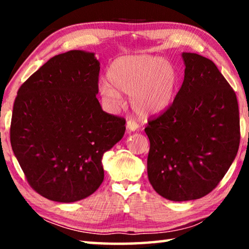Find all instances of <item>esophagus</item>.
<instances>
[{
	"instance_id": "1",
	"label": "esophagus",
	"mask_w": 249,
	"mask_h": 249,
	"mask_svg": "<svg viewBox=\"0 0 249 249\" xmlns=\"http://www.w3.org/2000/svg\"><path fill=\"white\" fill-rule=\"evenodd\" d=\"M126 128H127L128 130H132V132H134V130H136L138 128V124L133 120H128L127 123H126Z\"/></svg>"
}]
</instances>
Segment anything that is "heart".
Here are the masks:
<instances>
[{
  "label": "heart",
  "mask_w": 249,
  "mask_h": 249,
  "mask_svg": "<svg viewBox=\"0 0 249 249\" xmlns=\"http://www.w3.org/2000/svg\"><path fill=\"white\" fill-rule=\"evenodd\" d=\"M107 83L100 86L105 103L116 107L120 92L129 94V103L137 114L149 116L165 111L175 98L178 72L174 65L159 57L138 54L117 58L109 65Z\"/></svg>",
  "instance_id": "obj_1"
}]
</instances>
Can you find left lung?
I'll list each match as a JSON object with an SVG mask.
<instances>
[{"instance_id": "obj_1", "label": "left lung", "mask_w": 249, "mask_h": 249, "mask_svg": "<svg viewBox=\"0 0 249 249\" xmlns=\"http://www.w3.org/2000/svg\"><path fill=\"white\" fill-rule=\"evenodd\" d=\"M184 80L165 111L149 119L147 174L155 191L189 201L214 190L237 155L241 128L235 91L215 64L182 53Z\"/></svg>"}]
</instances>
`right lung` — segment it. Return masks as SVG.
I'll use <instances>...</instances> for the list:
<instances>
[{
    "instance_id": "obj_1",
    "label": "right lung",
    "mask_w": 249,
    "mask_h": 249,
    "mask_svg": "<svg viewBox=\"0 0 249 249\" xmlns=\"http://www.w3.org/2000/svg\"><path fill=\"white\" fill-rule=\"evenodd\" d=\"M100 64L94 53L57 54L19 87L10 140L28 184L46 199L75 202L103 182L102 157L122 140L125 119L104 112L96 99Z\"/></svg>"
}]
</instances>
